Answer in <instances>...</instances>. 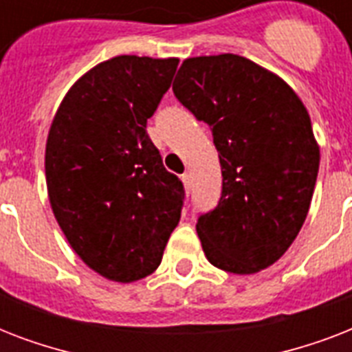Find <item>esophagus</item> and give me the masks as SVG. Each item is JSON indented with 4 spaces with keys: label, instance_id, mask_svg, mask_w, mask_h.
<instances>
[{
    "label": "esophagus",
    "instance_id": "esophagus-1",
    "mask_svg": "<svg viewBox=\"0 0 352 352\" xmlns=\"http://www.w3.org/2000/svg\"><path fill=\"white\" fill-rule=\"evenodd\" d=\"M181 181H182V184H184V190H186V192H190V190H192V177L188 175V173H184V175L181 177Z\"/></svg>",
    "mask_w": 352,
    "mask_h": 352
}]
</instances>
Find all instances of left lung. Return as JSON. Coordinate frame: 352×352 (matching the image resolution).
<instances>
[{"mask_svg": "<svg viewBox=\"0 0 352 352\" xmlns=\"http://www.w3.org/2000/svg\"><path fill=\"white\" fill-rule=\"evenodd\" d=\"M173 93L212 127L219 151L223 195L195 226L204 256L225 272H261L311 208L320 146L309 111L283 78L230 52L186 58Z\"/></svg>", "mask_w": 352, "mask_h": 352, "instance_id": "left-lung-1", "label": "left lung"}]
</instances>
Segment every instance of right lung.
<instances>
[{
  "label": "right lung",
  "mask_w": 352,
  "mask_h": 352,
  "mask_svg": "<svg viewBox=\"0 0 352 352\" xmlns=\"http://www.w3.org/2000/svg\"><path fill=\"white\" fill-rule=\"evenodd\" d=\"M177 65L135 54L100 62L71 85L49 127L52 214L76 256L109 281L153 274L181 221L182 182L146 133Z\"/></svg>",
  "instance_id": "1"
}]
</instances>
